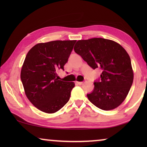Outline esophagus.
Listing matches in <instances>:
<instances>
[{
    "label": "esophagus",
    "mask_w": 147,
    "mask_h": 147,
    "mask_svg": "<svg viewBox=\"0 0 147 147\" xmlns=\"http://www.w3.org/2000/svg\"><path fill=\"white\" fill-rule=\"evenodd\" d=\"M76 83L78 85H82V84H83V82H76Z\"/></svg>",
    "instance_id": "obj_1"
}]
</instances>
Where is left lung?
<instances>
[{"instance_id":"left-lung-1","label":"left lung","mask_w":147,"mask_h":147,"mask_svg":"<svg viewBox=\"0 0 147 147\" xmlns=\"http://www.w3.org/2000/svg\"><path fill=\"white\" fill-rule=\"evenodd\" d=\"M93 69L102 70L94 89L87 94L92 104L103 110H111L123 102L133 83L130 58L123 47L104 38L79 40L74 47Z\"/></svg>"}]
</instances>
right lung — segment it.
<instances>
[{"label":"right lung","instance_id":"obj_1","mask_svg":"<svg viewBox=\"0 0 147 147\" xmlns=\"http://www.w3.org/2000/svg\"><path fill=\"white\" fill-rule=\"evenodd\" d=\"M76 41L38 43L27 54L22 67L21 79L27 98L41 111L55 113L70 98L74 83L58 80L56 71L64 70Z\"/></svg>","mask_w":147,"mask_h":147}]
</instances>
